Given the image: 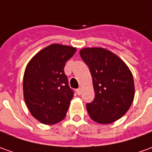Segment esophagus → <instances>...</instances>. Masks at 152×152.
<instances>
[{
  "label": "esophagus",
  "mask_w": 152,
  "mask_h": 152,
  "mask_svg": "<svg viewBox=\"0 0 152 152\" xmlns=\"http://www.w3.org/2000/svg\"><path fill=\"white\" fill-rule=\"evenodd\" d=\"M76 93L78 94L79 96H80V94H81V89L80 88H78V89L76 90Z\"/></svg>",
  "instance_id": "obj_1"
}]
</instances>
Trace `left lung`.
I'll return each mask as SVG.
<instances>
[{"label": "left lung", "instance_id": "8db88e82", "mask_svg": "<svg viewBox=\"0 0 152 152\" xmlns=\"http://www.w3.org/2000/svg\"><path fill=\"white\" fill-rule=\"evenodd\" d=\"M93 81L95 98L86 104L90 117L100 124H110L122 117L135 96L133 76L121 59L104 48L80 50Z\"/></svg>", "mask_w": 152, "mask_h": 152}]
</instances>
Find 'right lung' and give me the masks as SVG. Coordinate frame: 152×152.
Returning a JSON list of instances; mask_svg holds the SVG:
<instances>
[{
  "mask_svg": "<svg viewBox=\"0 0 152 152\" xmlns=\"http://www.w3.org/2000/svg\"><path fill=\"white\" fill-rule=\"evenodd\" d=\"M75 47L53 44L42 49L27 64L23 78L26 104L40 122L53 125L66 115L74 91L64 72Z\"/></svg>",
  "mask_w": 152,
  "mask_h": 152,
  "instance_id": "add662e5",
  "label": "right lung"
}]
</instances>
